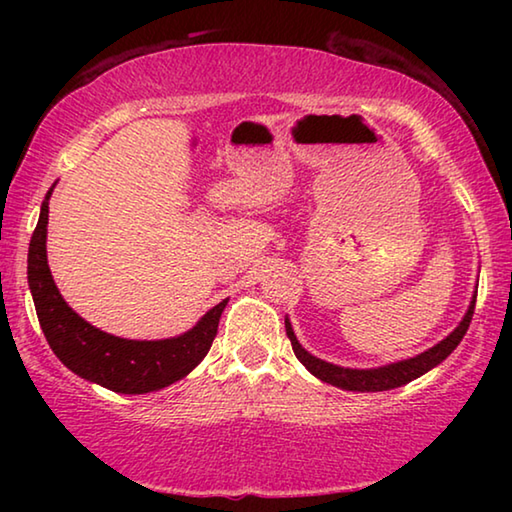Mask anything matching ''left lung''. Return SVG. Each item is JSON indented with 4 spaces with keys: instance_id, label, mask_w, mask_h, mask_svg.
I'll list each match as a JSON object with an SVG mask.
<instances>
[{
    "instance_id": "8db88e82",
    "label": "left lung",
    "mask_w": 512,
    "mask_h": 512,
    "mask_svg": "<svg viewBox=\"0 0 512 512\" xmlns=\"http://www.w3.org/2000/svg\"><path fill=\"white\" fill-rule=\"evenodd\" d=\"M474 305H476V296H472L470 307H467V314L463 316V320L458 323L454 332L449 334L447 339L433 345V348H429L427 352H422L413 359L395 361V363H388V366L368 368V370L341 368V366H334V363H327L323 359L314 357V354H309L298 343L296 334H293V327L289 323V318H284V327H287V336L291 341L293 352H296V357L300 359L302 366H305L311 372V375L318 377L320 381H327V384H332L336 388H343V391L377 393V391H391V388L409 384V381L418 379L420 375H424V372L436 368L438 363H443L449 357V354L456 350V345L463 341L467 327H470V323H472Z\"/></svg>"
}]
</instances>
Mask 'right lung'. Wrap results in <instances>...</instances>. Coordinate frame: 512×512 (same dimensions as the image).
Segmentation results:
<instances>
[{
  "mask_svg": "<svg viewBox=\"0 0 512 512\" xmlns=\"http://www.w3.org/2000/svg\"><path fill=\"white\" fill-rule=\"evenodd\" d=\"M49 196L29 244V289L49 348L65 366L108 391L142 395L187 377L210 352L228 298L212 307L189 332L162 341L119 339L90 325L60 296L47 264Z\"/></svg>",
  "mask_w": 512,
  "mask_h": 512,
  "instance_id": "obj_1",
  "label": "right lung"
}]
</instances>
